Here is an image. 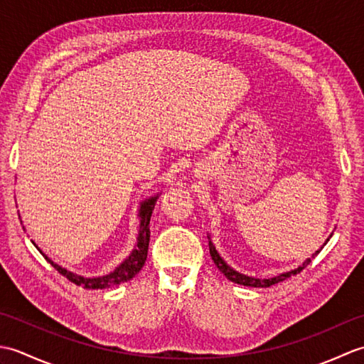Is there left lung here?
I'll use <instances>...</instances> for the list:
<instances>
[{
  "label": "left lung",
  "instance_id": "8db88e82",
  "mask_svg": "<svg viewBox=\"0 0 364 364\" xmlns=\"http://www.w3.org/2000/svg\"><path fill=\"white\" fill-rule=\"evenodd\" d=\"M330 237H331V235L328 236V239H330ZM208 239H210V253H211V258H213V261H214V264L219 267L220 272H222L223 275H225L230 282L237 283V284H242V286H250V288H269V286L280 283V282L286 280V278H289V277H292V275L299 274L300 270H304L308 264H310L311 259H313V258L316 257V255H318V253L323 249V245H326V244L328 242V239H327V241L323 242V245L321 247V249H319V250H316V252L313 253V257H311V258L305 259V261H304V264L299 266V267H296V269L288 270V272H283V274L277 275V277H270V278H257V277H252V275H245V274L237 272L236 269H233V267H231L230 264H227V261L220 257V253L218 252V249H215V245L211 242V237L208 236Z\"/></svg>",
  "mask_w": 364,
  "mask_h": 364
}]
</instances>
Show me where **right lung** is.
<instances>
[{
  "label": "right lung",
  "instance_id": "right-lung-1",
  "mask_svg": "<svg viewBox=\"0 0 364 364\" xmlns=\"http://www.w3.org/2000/svg\"><path fill=\"white\" fill-rule=\"evenodd\" d=\"M158 197L159 194L151 196L149 198H145L144 202H141V206H139V213H137V218L141 222H139V235H137L134 249L129 253V257L123 259L120 264L109 274H106L103 277H82L75 272H70V270H67L63 266L56 264V262L51 261L46 255H43L42 252L41 253L60 275H64L67 280H70L72 283L78 286H82V288L86 289H106V288H111V286H119L122 283H127L145 264L146 253H149V242H150V219H151V213L154 210V205H156Z\"/></svg>",
  "mask_w": 364,
  "mask_h": 364
}]
</instances>
